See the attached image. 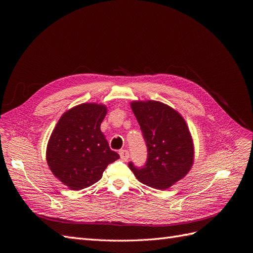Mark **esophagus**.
Here are the masks:
<instances>
[{"label":"esophagus","instance_id":"1","mask_svg":"<svg viewBox=\"0 0 253 253\" xmlns=\"http://www.w3.org/2000/svg\"><path fill=\"white\" fill-rule=\"evenodd\" d=\"M119 155H120V158L124 160V162H126L127 158L129 157V154H128V151L127 150H120L119 151Z\"/></svg>","mask_w":253,"mask_h":253}]
</instances>
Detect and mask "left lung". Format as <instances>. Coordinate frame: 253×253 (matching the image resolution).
<instances>
[{
	"label": "left lung",
	"mask_w": 253,
	"mask_h": 253,
	"mask_svg": "<svg viewBox=\"0 0 253 253\" xmlns=\"http://www.w3.org/2000/svg\"><path fill=\"white\" fill-rule=\"evenodd\" d=\"M132 110L147 145V162L128 168L136 178L152 188L165 190L181 179L193 164V143L180 115L158 101H135Z\"/></svg>",
	"instance_id": "left-lung-1"
}]
</instances>
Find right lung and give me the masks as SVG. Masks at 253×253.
Instances as JSON below:
<instances>
[{
  "instance_id": "obj_1",
  "label": "right lung",
  "mask_w": 253,
  "mask_h": 253,
  "mask_svg": "<svg viewBox=\"0 0 253 253\" xmlns=\"http://www.w3.org/2000/svg\"><path fill=\"white\" fill-rule=\"evenodd\" d=\"M106 114L101 104L83 103L62 115L49 138V169L72 190L87 188L100 180L110 164L119 158L100 131Z\"/></svg>"
}]
</instances>
